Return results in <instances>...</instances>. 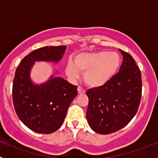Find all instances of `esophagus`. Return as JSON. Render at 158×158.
Listing matches in <instances>:
<instances>
[{
    "label": "esophagus",
    "instance_id": "34e87169",
    "mask_svg": "<svg viewBox=\"0 0 158 158\" xmlns=\"http://www.w3.org/2000/svg\"><path fill=\"white\" fill-rule=\"evenodd\" d=\"M77 91H78V93H79V94H84V93H85V89H83V88L81 87V86H78Z\"/></svg>",
    "mask_w": 158,
    "mask_h": 158
}]
</instances>
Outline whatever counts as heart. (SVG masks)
<instances>
[{
    "label": "heart",
    "instance_id": "obj_1",
    "mask_svg": "<svg viewBox=\"0 0 158 158\" xmlns=\"http://www.w3.org/2000/svg\"><path fill=\"white\" fill-rule=\"evenodd\" d=\"M120 65L117 53L97 51L81 53L76 55L74 62L69 60L66 65V74L76 79L80 72L85 73L84 80L89 86L100 87L109 81L116 74Z\"/></svg>",
    "mask_w": 158,
    "mask_h": 158
}]
</instances>
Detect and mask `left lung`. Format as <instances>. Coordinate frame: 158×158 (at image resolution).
Here are the masks:
<instances>
[{
  "label": "left lung",
  "mask_w": 158,
  "mask_h": 158,
  "mask_svg": "<svg viewBox=\"0 0 158 158\" xmlns=\"http://www.w3.org/2000/svg\"><path fill=\"white\" fill-rule=\"evenodd\" d=\"M123 61L119 72L104 85L89 89L87 120L96 133L122 129L134 118L142 97V74L135 59L119 50Z\"/></svg>",
  "instance_id": "left-lung-1"
}]
</instances>
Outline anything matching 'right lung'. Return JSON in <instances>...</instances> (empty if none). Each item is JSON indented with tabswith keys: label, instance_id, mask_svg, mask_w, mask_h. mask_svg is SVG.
<instances>
[{
	"label": "right lung",
	"instance_id": "right-lung-1",
	"mask_svg": "<svg viewBox=\"0 0 158 158\" xmlns=\"http://www.w3.org/2000/svg\"><path fill=\"white\" fill-rule=\"evenodd\" d=\"M65 46L44 47L23 58L15 73L12 101L16 115L29 129L37 133L51 134L61 127L68 107L77 95V86L62 77H51L36 85L30 79V70L36 61L58 62Z\"/></svg>",
	"mask_w": 158,
	"mask_h": 158
}]
</instances>
